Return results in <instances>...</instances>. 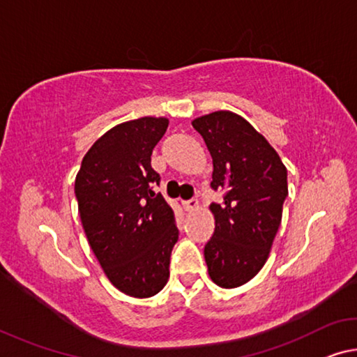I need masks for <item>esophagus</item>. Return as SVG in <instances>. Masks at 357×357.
I'll return each instance as SVG.
<instances>
[{"instance_id": "1", "label": "esophagus", "mask_w": 357, "mask_h": 357, "mask_svg": "<svg viewBox=\"0 0 357 357\" xmlns=\"http://www.w3.org/2000/svg\"><path fill=\"white\" fill-rule=\"evenodd\" d=\"M184 208L188 209V211H195V209L199 208V200H197V199L185 200V202H184Z\"/></svg>"}]
</instances>
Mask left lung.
Instances as JSON below:
<instances>
[{
  "label": "left lung",
  "mask_w": 357,
  "mask_h": 357,
  "mask_svg": "<svg viewBox=\"0 0 357 357\" xmlns=\"http://www.w3.org/2000/svg\"><path fill=\"white\" fill-rule=\"evenodd\" d=\"M213 158L214 234L205 245L208 273L231 289L256 276L273 245L287 197V169L268 141L241 116L216 111L192 122Z\"/></svg>",
  "instance_id": "obj_1"
}]
</instances>
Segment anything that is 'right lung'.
<instances>
[{
  "instance_id": "obj_1",
  "label": "right lung",
  "mask_w": 357,
  "mask_h": 357,
  "mask_svg": "<svg viewBox=\"0 0 357 357\" xmlns=\"http://www.w3.org/2000/svg\"><path fill=\"white\" fill-rule=\"evenodd\" d=\"M168 119L141 117L112 127L82 158L75 194L89 245L119 291L146 298L163 289L179 230L154 185L152 149Z\"/></svg>"
}]
</instances>
